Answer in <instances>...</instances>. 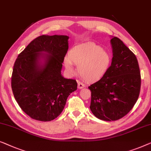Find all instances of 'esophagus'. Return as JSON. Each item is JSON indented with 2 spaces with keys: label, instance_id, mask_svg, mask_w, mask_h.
I'll return each instance as SVG.
<instances>
[{
  "label": "esophagus",
  "instance_id": "34e87169",
  "mask_svg": "<svg viewBox=\"0 0 151 151\" xmlns=\"http://www.w3.org/2000/svg\"><path fill=\"white\" fill-rule=\"evenodd\" d=\"M77 83H78V89H82L85 87V85L81 81H78Z\"/></svg>",
  "mask_w": 151,
  "mask_h": 151
}]
</instances>
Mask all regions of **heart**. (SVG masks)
<instances>
[{
    "mask_svg": "<svg viewBox=\"0 0 151 151\" xmlns=\"http://www.w3.org/2000/svg\"><path fill=\"white\" fill-rule=\"evenodd\" d=\"M111 55L105 48L94 42H86L75 46L64 59V65L69 73H74L73 65H78V73L88 81L102 79L109 70Z\"/></svg>",
    "mask_w": 151,
    "mask_h": 151,
    "instance_id": "obj_1",
    "label": "heart"
}]
</instances>
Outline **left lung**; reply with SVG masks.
Instances as JSON below:
<instances>
[{
    "mask_svg": "<svg viewBox=\"0 0 151 151\" xmlns=\"http://www.w3.org/2000/svg\"><path fill=\"white\" fill-rule=\"evenodd\" d=\"M113 57L106 75L88 87L90 110L100 120L114 121L126 116L139 97L141 76L137 59L116 37L110 40Z\"/></svg>",
    "mask_w": 151,
    "mask_h": 151,
    "instance_id": "8db88e82",
    "label": "left lung"
}]
</instances>
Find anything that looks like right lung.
Here are the masks:
<instances>
[{"instance_id":"right-lung-1","label":"right lung","mask_w":151,"mask_h":151,"mask_svg":"<svg viewBox=\"0 0 151 151\" xmlns=\"http://www.w3.org/2000/svg\"><path fill=\"white\" fill-rule=\"evenodd\" d=\"M68 39L67 35L39 36L15 61L13 94L31 118L44 122L54 120L62 112L69 95L77 89L76 80L61 75Z\"/></svg>"}]
</instances>
